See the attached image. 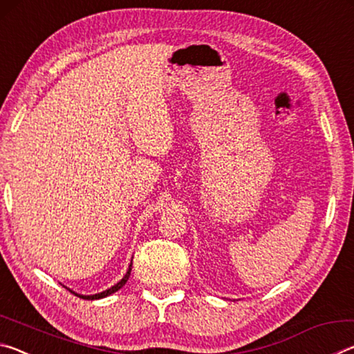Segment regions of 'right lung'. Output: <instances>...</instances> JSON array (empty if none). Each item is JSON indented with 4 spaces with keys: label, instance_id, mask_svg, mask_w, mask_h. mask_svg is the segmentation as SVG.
<instances>
[{
    "label": "right lung",
    "instance_id": "add662e5",
    "mask_svg": "<svg viewBox=\"0 0 354 354\" xmlns=\"http://www.w3.org/2000/svg\"><path fill=\"white\" fill-rule=\"evenodd\" d=\"M131 267H133V261H131V263H129V268H128V272H127V274H124V277L122 278V281H118V283L115 284V286H112L111 289H107V290H104V292H101V293H95V295H80V293H75V292H71V293H75L76 297H80V298H82V299H100V298H104V297H109L111 293H113V292H117L118 289H122V287L127 284V281L129 279V274H131Z\"/></svg>",
    "mask_w": 354,
    "mask_h": 354
}]
</instances>
